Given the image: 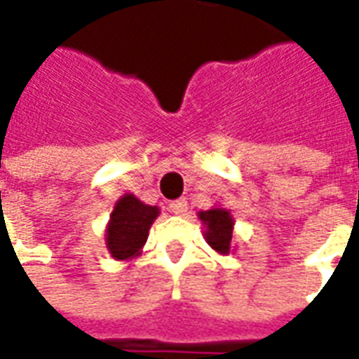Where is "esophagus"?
<instances>
[{
  "label": "esophagus",
  "instance_id": "34e87169",
  "mask_svg": "<svg viewBox=\"0 0 359 359\" xmlns=\"http://www.w3.org/2000/svg\"><path fill=\"white\" fill-rule=\"evenodd\" d=\"M169 210H171V213H175V215H187V211H188L187 200H175V202L169 203Z\"/></svg>",
  "mask_w": 359,
  "mask_h": 359
}]
</instances>
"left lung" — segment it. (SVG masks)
Segmentation results:
<instances>
[{
	"instance_id": "8db88e82",
	"label": "left lung",
	"mask_w": 359,
	"mask_h": 359,
	"mask_svg": "<svg viewBox=\"0 0 359 359\" xmlns=\"http://www.w3.org/2000/svg\"><path fill=\"white\" fill-rule=\"evenodd\" d=\"M198 219L202 221L205 231V242L221 256H226L233 250V229L234 217L226 208H211L208 211H200Z\"/></svg>"
}]
</instances>
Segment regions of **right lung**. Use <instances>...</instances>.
Here are the masks:
<instances>
[{
	"instance_id": "1",
	"label": "right lung",
	"mask_w": 359,
	"mask_h": 359,
	"mask_svg": "<svg viewBox=\"0 0 359 359\" xmlns=\"http://www.w3.org/2000/svg\"><path fill=\"white\" fill-rule=\"evenodd\" d=\"M161 211L157 205H148L134 194L121 196L111 211L105 226V244L113 259L126 262L140 256L148 241L149 226Z\"/></svg>"
}]
</instances>
